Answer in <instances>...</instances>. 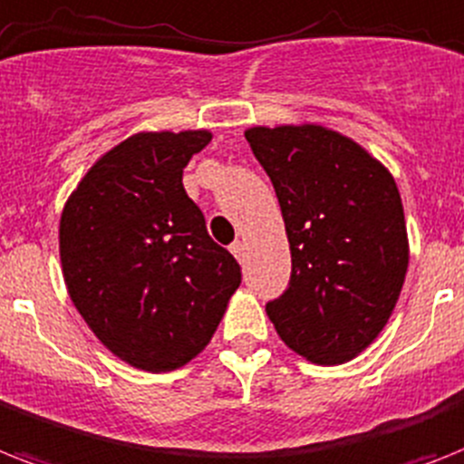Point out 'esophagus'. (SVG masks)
<instances>
[{"mask_svg":"<svg viewBox=\"0 0 464 464\" xmlns=\"http://www.w3.org/2000/svg\"><path fill=\"white\" fill-rule=\"evenodd\" d=\"M245 250H247V245H245L243 240H236V243L231 245V252L236 255V259H238V262H245Z\"/></svg>","mask_w":464,"mask_h":464,"instance_id":"obj_1","label":"esophagus"}]
</instances>
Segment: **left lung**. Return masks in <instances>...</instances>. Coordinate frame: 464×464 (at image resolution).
Listing matches in <instances>:
<instances>
[{
    "label": "left lung",
    "instance_id": "8db88e82",
    "mask_svg": "<svg viewBox=\"0 0 464 464\" xmlns=\"http://www.w3.org/2000/svg\"><path fill=\"white\" fill-rule=\"evenodd\" d=\"M252 154L274 183L291 243V284L266 303L281 341L343 364L389 322L410 262L393 176L362 145L317 126H255Z\"/></svg>",
    "mask_w": 464,
    "mask_h": 464
}]
</instances>
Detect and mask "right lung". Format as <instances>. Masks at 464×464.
I'll list each match as a JSON object with an SVG mask.
<instances>
[{
  "label": "right lung",
  "mask_w": 464,
  "mask_h": 464,
  "mask_svg": "<svg viewBox=\"0 0 464 464\" xmlns=\"http://www.w3.org/2000/svg\"><path fill=\"white\" fill-rule=\"evenodd\" d=\"M209 140V130L130 135L90 167L59 221L75 310L119 360L154 374L205 350L240 285L238 262L183 188Z\"/></svg>",
  "instance_id": "right-lung-1"
}]
</instances>
